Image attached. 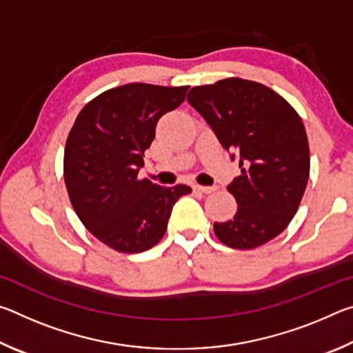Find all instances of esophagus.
<instances>
[{
	"instance_id": "1",
	"label": "esophagus",
	"mask_w": 353,
	"mask_h": 353,
	"mask_svg": "<svg viewBox=\"0 0 353 353\" xmlns=\"http://www.w3.org/2000/svg\"><path fill=\"white\" fill-rule=\"evenodd\" d=\"M193 190L198 191V193L210 194V193H213V191H214V187H202V185H194Z\"/></svg>"
}]
</instances>
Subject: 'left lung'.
<instances>
[{
    "label": "left lung",
    "mask_w": 353,
    "mask_h": 353,
    "mask_svg": "<svg viewBox=\"0 0 353 353\" xmlns=\"http://www.w3.org/2000/svg\"><path fill=\"white\" fill-rule=\"evenodd\" d=\"M188 103L210 124L241 174L227 190L234 219L214 223L221 243L255 249L282 234L301 204L310 176L305 128L288 101L263 83L229 77L193 87Z\"/></svg>",
    "instance_id": "obj_1"
}]
</instances>
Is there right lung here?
Here are the masks:
<instances>
[{
	"instance_id": "add662e5",
	"label": "right lung",
	"mask_w": 353,
	"mask_h": 353,
	"mask_svg": "<svg viewBox=\"0 0 353 353\" xmlns=\"http://www.w3.org/2000/svg\"><path fill=\"white\" fill-rule=\"evenodd\" d=\"M188 85L126 83L83 105L63 154V179L74 212L92 235L123 254L162 240L172 205L191 188L140 179L143 155L160 117L185 101Z\"/></svg>"
}]
</instances>
